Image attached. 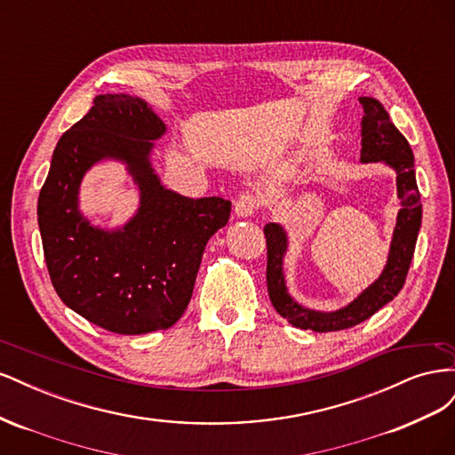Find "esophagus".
<instances>
[{
    "instance_id": "1",
    "label": "esophagus",
    "mask_w": 455,
    "mask_h": 455,
    "mask_svg": "<svg viewBox=\"0 0 455 455\" xmlns=\"http://www.w3.org/2000/svg\"><path fill=\"white\" fill-rule=\"evenodd\" d=\"M259 203L261 201L258 194H254V191H246V194H243L235 203V214L241 218L252 216L259 209Z\"/></svg>"
}]
</instances>
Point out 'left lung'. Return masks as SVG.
<instances>
[{
    "instance_id": "obj_1",
    "label": "left lung",
    "mask_w": 455,
    "mask_h": 455,
    "mask_svg": "<svg viewBox=\"0 0 455 455\" xmlns=\"http://www.w3.org/2000/svg\"><path fill=\"white\" fill-rule=\"evenodd\" d=\"M359 102L364 108L361 119V159L363 163L385 161L395 169L398 199L403 203L396 216L387 266L379 279L339 311L323 313L301 307L288 296L284 284L283 256L286 252V233L279 224H267L264 228L267 246L266 279L271 304L292 326L313 330V332H336V330L351 328L389 304L403 291L421 226V196L416 184L414 154L408 140L393 125L387 109L379 100L361 96Z\"/></svg>"
}]
</instances>
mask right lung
Instances as JSON below:
<instances>
[{
  "label": "right lung",
  "mask_w": 455,
  "mask_h": 455,
  "mask_svg": "<svg viewBox=\"0 0 455 455\" xmlns=\"http://www.w3.org/2000/svg\"><path fill=\"white\" fill-rule=\"evenodd\" d=\"M164 132L148 102L99 94L54 148L39 191L37 222L51 283L64 304L116 334L171 328L184 315L204 246L229 220L231 201L188 199L164 189L149 164V140ZM130 163L141 209L119 232L92 228L76 211L80 178L96 160Z\"/></svg>",
  "instance_id": "right-lung-1"
}]
</instances>
